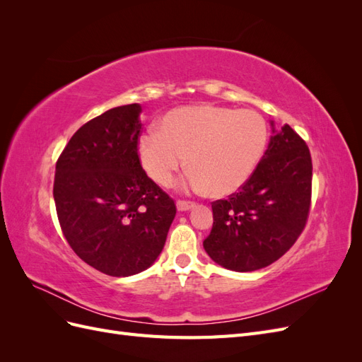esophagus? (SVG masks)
Listing matches in <instances>:
<instances>
[{
  "label": "esophagus",
  "mask_w": 362,
  "mask_h": 362,
  "mask_svg": "<svg viewBox=\"0 0 362 362\" xmlns=\"http://www.w3.org/2000/svg\"><path fill=\"white\" fill-rule=\"evenodd\" d=\"M194 206V202L190 201H177V208L180 211H189Z\"/></svg>",
  "instance_id": "obj_1"
}]
</instances>
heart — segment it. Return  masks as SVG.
Returning a JSON list of instances; mask_svg holds the SVG:
<instances>
[{
	"label": "heart",
	"instance_id": "obj_1",
	"mask_svg": "<svg viewBox=\"0 0 362 362\" xmlns=\"http://www.w3.org/2000/svg\"><path fill=\"white\" fill-rule=\"evenodd\" d=\"M267 137V124L259 113L201 104L168 112L157 124V133L140 137L137 152L148 177L163 187L173 182L187 157L192 172L185 187L226 196L254 173Z\"/></svg>",
	"mask_w": 362,
	"mask_h": 362
}]
</instances>
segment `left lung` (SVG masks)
<instances>
[{
  "label": "left lung",
  "mask_w": 362,
  "mask_h": 362,
  "mask_svg": "<svg viewBox=\"0 0 362 362\" xmlns=\"http://www.w3.org/2000/svg\"><path fill=\"white\" fill-rule=\"evenodd\" d=\"M311 187L313 161L305 140L290 125L273 129L250 178L228 199L211 202L214 222L204 240L206 254L234 272L270 266L302 234Z\"/></svg>",
  "instance_id": "1"
}]
</instances>
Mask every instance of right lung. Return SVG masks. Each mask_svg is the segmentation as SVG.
<instances>
[{
    "mask_svg": "<svg viewBox=\"0 0 362 362\" xmlns=\"http://www.w3.org/2000/svg\"><path fill=\"white\" fill-rule=\"evenodd\" d=\"M139 104L84 124L56 164L54 201L62 233L84 262L110 276L148 269L177 214L170 196L139 160Z\"/></svg>",
    "mask_w": 362,
    "mask_h": 362,
    "instance_id": "1",
    "label": "right lung"
}]
</instances>
